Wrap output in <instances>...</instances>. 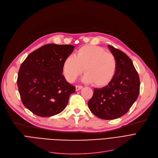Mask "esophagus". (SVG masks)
Returning a JSON list of instances; mask_svg holds the SVG:
<instances>
[{"label":"esophagus","mask_w":158,"mask_h":158,"mask_svg":"<svg viewBox=\"0 0 158 158\" xmlns=\"http://www.w3.org/2000/svg\"><path fill=\"white\" fill-rule=\"evenodd\" d=\"M82 86H79V85L76 86V91H79V90H80L81 89H82Z\"/></svg>","instance_id":"1"}]
</instances>
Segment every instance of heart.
Returning a JSON list of instances; mask_svg holds the SVG:
<instances>
[{
  "label": "heart",
  "instance_id": "b5f03b06",
  "mask_svg": "<svg viewBox=\"0 0 158 158\" xmlns=\"http://www.w3.org/2000/svg\"><path fill=\"white\" fill-rule=\"evenodd\" d=\"M84 82L93 83L96 87L108 85L113 79L117 69L114 56L96 45H86L80 47L76 56H69L65 59L63 74L69 82H73L83 72Z\"/></svg>",
  "mask_w": 158,
  "mask_h": 158
}]
</instances>
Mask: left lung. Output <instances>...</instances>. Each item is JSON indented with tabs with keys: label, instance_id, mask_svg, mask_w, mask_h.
Instances as JSON below:
<instances>
[{
	"label": "left lung",
	"instance_id": "1",
	"mask_svg": "<svg viewBox=\"0 0 158 158\" xmlns=\"http://www.w3.org/2000/svg\"><path fill=\"white\" fill-rule=\"evenodd\" d=\"M117 62L115 76L110 83L95 88L88 101L89 109L98 118L113 120L128 112L139 93V78L129 57L120 50L108 45Z\"/></svg>",
	"mask_w": 158,
	"mask_h": 158
}]
</instances>
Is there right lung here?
Segmentation results:
<instances>
[{
	"instance_id": "add662e5",
	"label": "right lung",
	"mask_w": 158,
	"mask_h": 158,
	"mask_svg": "<svg viewBox=\"0 0 158 158\" xmlns=\"http://www.w3.org/2000/svg\"><path fill=\"white\" fill-rule=\"evenodd\" d=\"M71 45H45L31 52L18 74L19 92L24 106L41 117L59 114L67 105L76 87L62 75L65 59L74 50Z\"/></svg>"
}]
</instances>
